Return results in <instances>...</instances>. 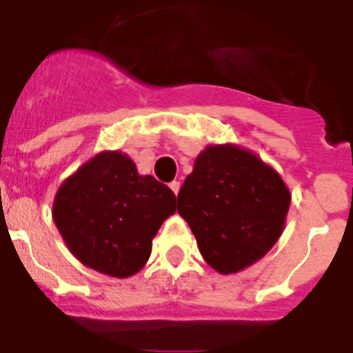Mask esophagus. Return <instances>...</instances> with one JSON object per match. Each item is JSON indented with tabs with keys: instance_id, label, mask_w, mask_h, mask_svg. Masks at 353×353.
Listing matches in <instances>:
<instances>
[{
	"instance_id": "obj_1",
	"label": "esophagus",
	"mask_w": 353,
	"mask_h": 353,
	"mask_svg": "<svg viewBox=\"0 0 353 353\" xmlns=\"http://www.w3.org/2000/svg\"><path fill=\"white\" fill-rule=\"evenodd\" d=\"M168 186H170V190H172V192H174V194H179V190H181V183H179V181H172V183H170V185H168Z\"/></svg>"
}]
</instances>
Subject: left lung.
Here are the masks:
<instances>
[{
	"label": "left lung",
	"mask_w": 353,
	"mask_h": 353,
	"mask_svg": "<svg viewBox=\"0 0 353 353\" xmlns=\"http://www.w3.org/2000/svg\"><path fill=\"white\" fill-rule=\"evenodd\" d=\"M291 192L281 174L236 143L208 145L177 195L204 261L238 274L266 256L286 225Z\"/></svg>",
	"instance_id": "1"
}]
</instances>
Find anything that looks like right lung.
Listing matches in <instances>:
<instances>
[{"mask_svg": "<svg viewBox=\"0 0 353 353\" xmlns=\"http://www.w3.org/2000/svg\"><path fill=\"white\" fill-rule=\"evenodd\" d=\"M53 220L70 254L110 277L139 274L176 195L122 151H101L57 190Z\"/></svg>", "mask_w": 353, "mask_h": 353, "instance_id": "1", "label": "right lung"}]
</instances>
